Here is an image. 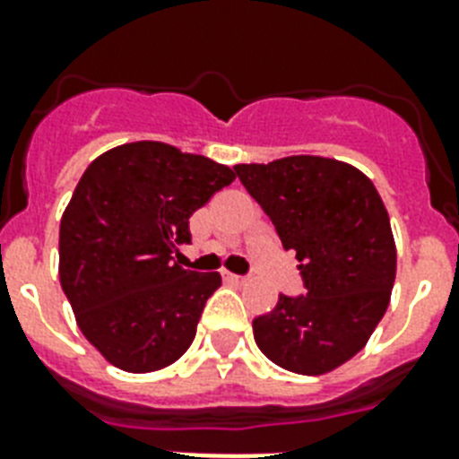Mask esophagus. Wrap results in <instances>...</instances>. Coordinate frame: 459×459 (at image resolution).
I'll return each instance as SVG.
<instances>
[{"instance_id": "1", "label": "esophagus", "mask_w": 459, "mask_h": 459, "mask_svg": "<svg viewBox=\"0 0 459 459\" xmlns=\"http://www.w3.org/2000/svg\"><path fill=\"white\" fill-rule=\"evenodd\" d=\"M223 281H226V283H233V286H243L245 283L243 276H236V273H229V272H223Z\"/></svg>"}]
</instances>
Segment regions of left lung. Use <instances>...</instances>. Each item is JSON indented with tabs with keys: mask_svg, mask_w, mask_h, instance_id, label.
<instances>
[{
	"mask_svg": "<svg viewBox=\"0 0 459 459\" xmlns=\"http://www.w3.org/2000/svg\"><path fill=\"white\" fill-rule=\"evenodd\" d=\"M233 169L305 281V295H279L252 321L259 350L305 377L338 369L367 345L391 302L398 255L381 195L352 164L314 154Z\"/></svg>",
	"mask_w": 459,
	"mask_h": 459,
	"instance_id": "obj_1",
	"label": "left lung"
}]
</instances>
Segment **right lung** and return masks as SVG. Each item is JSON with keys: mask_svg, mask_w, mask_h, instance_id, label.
<instances>
[{"mask_svg": "<svg viewBox=\"0 0 459 459\" xmlns=\"http://www.w3.org/2000/svg\"><path fill=\"white\" fill-rule=\"evenodd\" d=\"M236 180L229 166L140 140L85 169L59 226V279L82 335L133 374L164 369L197 333L216 272L176 262L190 216Z\"/></svg>", "mask_w": 459, "mask_h": 459, "instance_id": "add662e5", "label": "right lung"}]
</instances>
